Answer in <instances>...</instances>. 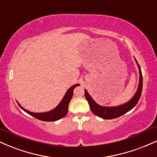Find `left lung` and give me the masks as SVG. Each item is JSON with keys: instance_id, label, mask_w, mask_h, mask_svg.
Returning <instances> with one entry per match:
<instances>
[{"instance_id": "1", "label": "left lung", "mask_w": 157, "mask_h": 157, "mask_svg": "<svg viewBox=\"0 0 157 157\" xmlns=\"http://www.w3.org/2000/svg\"><path fill=\"white\" fill-rule=\"evenodd\" d=\"M135 59V58H134ZM136 65H137L139 68V73H140V80H139V85L137 90H136V93L133 96L132 98L129 101H128L125 103L122 104V105L117 106H112V107H109V106H102L97 104L93 98L90 96V94L88 93V91L85 89V97L87 101L89 102L90 109L91 111L97 115L99 117H101L102 119H105V120H111V119L117 118L119 117L122 116V115L125 114L131 109H134L136 106V104L140 100V96L142 94V75L141 71V68H140V65L138 64L137 61L135 59Z\"/></svg>"}]
</instances>
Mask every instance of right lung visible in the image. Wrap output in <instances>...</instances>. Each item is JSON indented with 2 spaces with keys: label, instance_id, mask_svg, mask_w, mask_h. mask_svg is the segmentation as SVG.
I'll return each instance as SVG.
<instances>
[{
  "label": "right lung",
  "instance_id": "add662e5",
  "mask_svg": "<svg viewBox=\"0 0 157 157\" xmlns=\"http://www.w3.org/2000/svg\"><path fill=\"white\" fill-rule=\"evenodd\" d=\"M80 86L79 84H75L69 88L67 91H66V94L64 95L63 98L62 99L60 103L58 104L54 109L51 110V111H47V112H43V113H35L32 112V111H28V110L25 109L24 108L22 107L18 102L17 104L21 107V109H23L25 112H26L31 116L34 117L42 121H46V122H52L58 120L64 117L68 113V108L69 102L71 101V98L73 96V91L75 87Z\"/></svg>",
  "mask_w": 157,
  "mask_h": 157
}]
</instances>
